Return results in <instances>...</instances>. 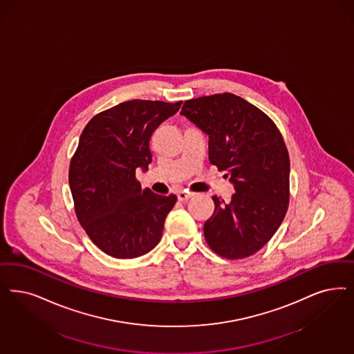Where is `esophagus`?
Segmentation results:
<instances>
[{
  "label": "esophagus",
  "instance_id": "esophagus-1",
  "mask_svg": "<svg viewBox=\"0 0 354 354\" xmlns=\"http://www.w3.org/2000/svg\"><path fill=\"white\" fill-rule=\"evenodd\" d=\"M194 196L192 192H188V191H180V192H178V200L179 201H187L188 198H191Z\"/></svg>",
  "mask_w": 354,
  "mask_h": 354
}]
</instances>
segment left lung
Returning a JSON list of instances; mask_svg holds the SVG:
<instances>
[{
	"label": "left lung",
	"instance_id": "1",
	"mask_svg": "<svg viewBox=\"0 0 354 354\" xmlns=\"http://www.w3.org/2000/svg\"><path fill=\"white\" fill-rule=\"evenodd\" d=\"M180 113L209 136V160L227 171L235 189L229 204L212 197L207 243L226 259L254 255L277 232L289 204L290 160L280 131L232 93L187 100Z\"/></svg>",
	"mask_w": 354,
	"mask_h": 354
}]
</instances>
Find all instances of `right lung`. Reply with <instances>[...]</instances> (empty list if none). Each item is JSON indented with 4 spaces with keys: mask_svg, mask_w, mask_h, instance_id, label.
Wrapping results in <instances>:
<instances>
[{
    "mask_svg": "<svg viewBox=\"0 0 354 354\" xmlns=\"http://www.w3.org/2000/svg\"><path fill=\"white\" fill-rule=\"evenodd\" d=\"M180 106L128 100L95 115L80 137L69 167L75 214L90 239L110 257H142L160 241L176 196L142 189L136 170H147L151 134Z\"/></svg>",
    "mask_w": 354,
    "mask_h": 354,
    "instance_id": "right-lung-1",
    "label": "right lung"
}]
</instances>
